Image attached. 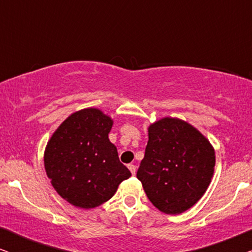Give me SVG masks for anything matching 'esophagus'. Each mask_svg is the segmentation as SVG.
<instances>
[{
    "label": "esophagus",
    "mask_w": 252,
    "mask_h": 252,
    "mask_svg": "<svg viewBox=\"0 0 252 252\" xmlns=\"http://www.w3.org/2000/svg\"><path fill=\"white\" fill-rule=\"evenodd\" d=\"M129 168V171H130V173H132L133 175L135 174V172H136V166L135 165H133V164H128V166H127Z\"/></svg>",
    "instance_id": "1"
}]
</instances>
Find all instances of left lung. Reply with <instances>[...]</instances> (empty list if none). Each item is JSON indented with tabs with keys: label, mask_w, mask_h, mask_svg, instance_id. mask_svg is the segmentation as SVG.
Wrapping results in <instances>:
<instances>
[{
	"label": "left lung",
	"mask_w": 252,
	"mask_h": 252,
	"mask_svg": "<svg viewBox=\"0 0 252 252\" xmlns=\"http://www.w3.org/2000/svg\"><path fill=\"white\" fill-rule=\"evenodd\" d=\"M148 136L136 173L148 198L166 215L187 211L211 182L215 148L196 127L173 117L150 124Z\"/></svg>",
	"instance_id": "8db88e82"
}]
</instances>
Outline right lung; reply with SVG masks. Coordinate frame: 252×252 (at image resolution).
<instances>
[{"label": "right lung", "mask_w": 252, "mask_h": 252, "mask_svg": "<svg viewBox=\"0 0 252 252\" xmlns=\"http://www.w3.org/2000/svg\"><path fill=\"white\" fill-rule=\"evenodd\" d=\"M113 119L97 108L67 117L48 141L44 170L57 194L75 208L94 209L109 201L130 172L110 142Z\"/></svg>", "instance_id": "obj_1"}]
</instances>
